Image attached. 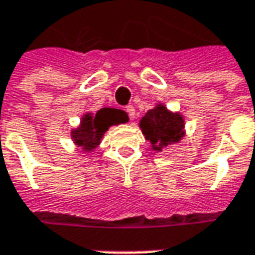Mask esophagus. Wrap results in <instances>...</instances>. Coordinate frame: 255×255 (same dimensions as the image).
Returning a JSON list of instances; mask_svg holds the SVG:
<instances>
[{"label": "esophagus", "mask_w": 255, "mask_h": 255, "mask_svg": "<svg viewBox=\"0 0 255 255\" xmlns=\"http://www.w3.org/2000/svg\"><path fill=\"white\" fill-rule=\"evenodd\" d=\"M125 111H126L128 115H129V118H134V115H136V109H134V106H132V105H128Z\"/></svg>", "instance_id": "esophagus-1"}]
</instances>
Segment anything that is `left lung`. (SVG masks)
Instances as JSON below:
<instances>
[{
  "mask_svg": "<svg viewBox=\"0 0 255 255\" xmlns=\"http://www.w3.org/2000/svg\"><path fill=\"white\" fill-rule=\"evenodd\" d=\"M183 118L179 113H170L163 105L150 109L140 121L143 134L150 140L154 150H162L170 143L180 140L184 134Z\"/></svg>",
  "mask_w": 255,
  "mask_h": 255,
  "instance_id": "8db88e82",
  "label": "left lung"
}]
</instances>
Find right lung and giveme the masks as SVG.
<instances>
[{
    "label": "right lung",
    "instance_id": "add662e5",
    "mask_svg": "<svg viewBox=\"0 0 255 255\" xmlns=\"http://www.w3.org/2000/svg\"><path fill=\"white\" fill-rule=\"evenodd\" d=\"M128 115L123 111L112 108L99 109L96 115L88 113L84 116L81 126L72 130V139L78 146L84 147V150L91 152L101 143L103 133L109 129V126L128 122Z\"/></svg>",
    "mask_w": 255,
    "mask_h": 255
}]
</instances>
